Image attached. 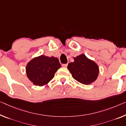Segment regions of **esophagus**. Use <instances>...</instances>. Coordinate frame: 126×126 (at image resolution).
<instances>
[{
    "instance_id": "34e87169",
    "label": "esophagus",
    "mask_w": 126,
    "mask_h": 126,
    "mask_svg": "<svg viewBox=\"0 0 126 126\" xmlns=\"http://www.w3.org/2000/svg\"><path fill=\"white\" fill-rule=\"evenodd\" d=\"M62 66L63 67H66L67 66V63H65V64L62 65Z\"/></svg>"
}]
</instances>
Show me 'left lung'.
I'll return each instance as SVG.
<instances>
[{
  "label": "left lung",
  "instance_id": "left-lung-1",
  "mask_svg": "<svg viewBox=\"0 0 126 126\" xmlns=\"http://www.w3.org/2000/svg\"><path fill=\"white\" fill-rule=\"evenodd\" d=\"M74 61L67 66V69L75 80L87 85L96 80L99 73L98 65L94 61L88 59L84 54L74 58Z\"/></svg>",
  "mask_w": 126,
  "mask_h": 126
}]
</instances>
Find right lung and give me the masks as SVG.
Here are the masks:
<instances>
[{"instance_id": "add662e5", "label": "right lung", "mask_w": 126, "mask_h": 126, "mask_svg": "<svg viewBox=\"0 0 126 126\" xmlns=\"http://www.w3.org/2000/svg\"><path fill=\"white\" fill-rule=\"evenodd\" d=\"M61 67L57 58L41 55L34 58L28 63L26 75L34 85L43 86L53 79L55 73Z\"/></svg>"}]
</instances>
